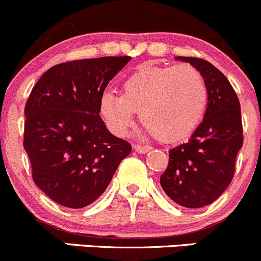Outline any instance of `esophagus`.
Returning <instances> with one entry per match:
<instances>
[{"label": "esophagus", "instance_id": "esophagus-1", "mask_svg": "<svg viewBox=\"0 0 261 261\" xmlns=\"http://www.w3.org/2000/svg\"><path fill=\"white\" fill-rule=\"evenodd\" d=\"M134 149H136V152L138 153H146L148 152V150L152 149V147L149 146H142V144H134Z\"/></svg>", "mask_w": 261, "mask_h": 261}]
</instances>
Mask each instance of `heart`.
Instances as JSON below:
<instances>
[{
	"label": "heart",
	"instance_id": "obj_1",
	"mask_svg": "<svg viewBox=\"0 0 261 261\" xmlns=\"http://www.w3.org/2000/svg\"><path fill=\"white\" fill-rule=\"evenodd\" d=\"M202 74L190 64H144L130 72L120 95L104 91L100 114L117 136H124L139 113L142 124L163 143H176L198 127L207 107Z\"/></svg>",
	"mask_w": 261,
	"mask_h": 261
}]
</instances>
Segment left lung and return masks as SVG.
<instances>
[{
	"instance_id": "obj_1",
	"label": "left lung",
	"mask_w": 261,
	"mask_h": 261,
	"mask_svg": "<svg viewBox=\"0 0 261 261\" xmlns=\"http://www.w3.org/2000/svg\"><path fill=\"white\" fill-rule=\"evenodd\" d=\"M202 74L207 87V108L202 123L187 143L170 150L160 182L168 197L187 208L210 205L227 189L243 147L240 101L230 82L211 63L177 56Z\"/></svg>"
}]
</instances>
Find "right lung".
I'll return each instance as SVG.
<instances>
[{"instance_id":"add662e5","label":"right lung","mask_w":261,"mask_h":261,"mask_svg":"<svg viewBox=\"0 0 261 261\" xmlns=\"http://www.w3.org/2000/svg\"><path fill=\"white\" fill-rule=\"evenodd\" d=\"M130 56L61 63L45 72L25 106L23 148L32 179L51 200L82 208L100 197L130 153L107 129L100 96Z\"/></svg>"}]
</instances>
